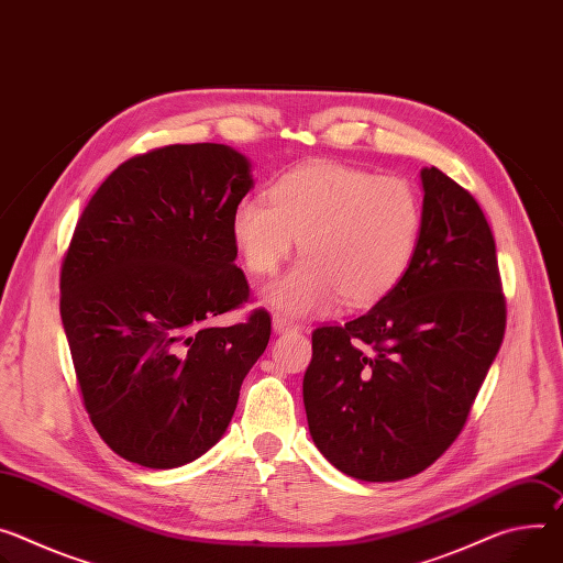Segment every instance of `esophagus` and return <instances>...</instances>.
Returning a JSON list of instances; mask_svg holds the SVG:
<instances>
[{
	"instance_id": "1",
	"label": "esophagus",
	"mask_w": 563,
	"mask_h": 563,
	"mask_svg": "<svg viewBox=\"0 0 563 563\" xmlns=\"http://www.w3.org/2000/svg\"><path fill=\"white\" fill-rule=\"evenodd\" d=\"M296 330H298V325H296L294 321H289L287 317H283V314H276V317H274V332H276V334L296 332Z\"/></svg>"
}]
</instances>
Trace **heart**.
<instances>
[{
	"label": "heart",
	"mask_w": 563,
	"mask_h": 563,
	"mask_svg": "<svg viewBox=\"0 0 563 563\" xmlns=\"http://www.w3.org/2000/svg\"><path fill=\"white\" fill-rule=\"evenodd\" d=\"M424 229L422 197L401 177L317 162L280 177L272 201L242 199L231 235L253 276H272L300 240L305 258L265 298L291 317L382 300L411 267Z\"/></svg>",
	"instance_id": "b5f03b06"
}]
</instances>
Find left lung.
Masks as SVG:
<instances>
[{
	"instance_id": "8db88e82",
	"label": "left lung",
	"mask_w": 563,
	"mask_h": 563,
	"mask_svg": "<svg viewBox=\"0 0 563 563\" xmlns=\"http://www.w3.org/2000/svg\"><path fill=\"white\" fill-rule=\"evenodd\" d=\"M416 258L375 308L312 332L302 377L310 435L368 483L411 478L451 446L505 334L496 244L478 201L422 168Z\"/></svg>"
}]
</instances>
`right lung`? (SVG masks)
Returning a JSON list of instances; mask_svg holds the SVG:
<instances>
[{
	"label": "right lung",
	"instance_id": "add662e5",
	"mask_svg": "<svg viewBox=\"0 0 563 563\" xmlns=\"http://www.w3.org/2000/svg\"><path fill=\"white\" fill-rule=\"evenodd\" d=\"M251 164L222 143L166 145L121 164L85 207L60 272V317L82 404L121 457L173 470L227 431L272 319L216 328L249 283L231 218Z\"/></svg>",
	"mask_w": 563,
	"mask_h": 563
}]
</instances>
